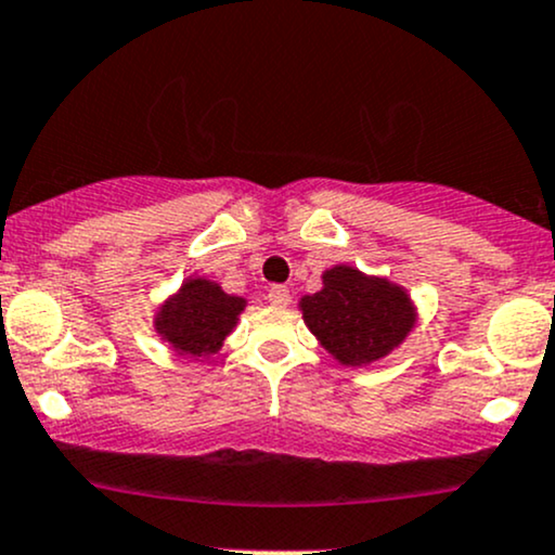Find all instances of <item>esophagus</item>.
I'll return each instance as SVG.
<instances>
[{
    "instance_id": "esophagus-1",
    "label": "esophagus",
    "mask_w": 555,
    "mask_h": 555,
    "mask_svg": "<svg viewBox=\"0 0 555 555\" xmlns=\"http://www.w3.org/2000/svg\"><path fill=\"white\" fill-rule=\"evenodd\" d=\"M267 301H270L272 307H278V309L288 307V304H291V291L285 288V285H272V288L267 291Z\"/></svg>"
}]
</instances>
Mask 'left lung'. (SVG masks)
<instances>
[{
	"label": "left lung",
	"mask_w": 555,
	"mask_h": 555,
	"mask_svg": "<svg viewBox=\"0 0 555 555\" xmlns=\"http://www.w3.org/2000/svg\"><path fill=\"white\" fill-rule=\"evenodd\" d=\"M298 309L320 346L346 366L388 357L416 325L406 288L388 278L364 275L351 264L322 272V291L304 296Z\"/></svg>",
	"instance_id": "8db88e82"
}]
</instances>
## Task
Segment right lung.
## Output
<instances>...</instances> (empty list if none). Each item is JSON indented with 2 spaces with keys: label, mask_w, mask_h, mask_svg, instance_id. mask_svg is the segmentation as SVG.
<instances>
[{
  "label": "right lung",
  "mask_w": 555,
  "mask_h": 555,
  "mask_svg": "<svg viewBox=\"0 0 555 555\" xmlns=\"http://www.w3.org/2000/svg\"><path fill=\"white\" fill-rule=\"evenodd\" d=\"M246 298L230 296L220 283L189 278L154 314V330L180 357H211L238 325Z\"/></svg>",
  "instance_id": "1"
}]
</instances>
